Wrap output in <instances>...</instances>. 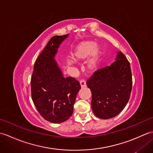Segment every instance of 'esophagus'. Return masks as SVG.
I'll use <instances>...</instances> for the list:
<instances>
[{"label":"esophagus","instance_id":"1","mask_svg":"<svg viewBox=\"0 0 153 153\" xmlns=\"http://www.w3.org/2000/svg\"><path fill=\"white\" fill-rule=\"evenodd\" d=\"M80 84H81V86H82V87H86V82H85V80L84 79H81Z\"/></svg>","mask_w":153,"mask_h":153}]
</instances>
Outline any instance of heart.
Wrapping results in <instances>:
<instances>
[{
    "label": "heart",
    "mask_w": 153,
    "mask_h": 153,
    "mask_svg": "<svg viewBox=\"0 0 153 153\" xmlns=\"http://www.w3.org/2000/svg\"><path fill=\"white\" fill-rule=\"evenodd\" d=\"M97 51V45L95 42L86 41L80 43L77 45L75 49L73 56L74 59L77 60H82L86 58L91 56L92 55L95 54ZM97 56H95L89 62V67L94 68L96 66L97 63ZM66 63L69 66H72L75 64V61L73 59H68Z\"/></svg>",
    "instance_id": "obj_1"
}]
</instances>
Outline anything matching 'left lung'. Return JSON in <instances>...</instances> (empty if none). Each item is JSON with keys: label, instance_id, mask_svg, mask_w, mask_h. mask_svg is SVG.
Returning a JSON list of instances; mask_svg holds the SVG:
<instances>
[{"label": "left lung", "instance_id": "1", "mask_svg": "<svg viewBox=\"0 0 153 153\" xmlns=\"http://www.w3.org/2000/svg\"><path fill=\"white\" fill-rule=\"evenodd\" d=\"M132 83L130 63L120 51L114 62L95 71L87 81L95 115L109 119L121 112L130 97Z\"/></svg>", "mask_w": 153, "mask_h": 153}]
</instances>
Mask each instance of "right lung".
I'll list each match as a JSON object with an SVG mask.
<instances>
[{
  "mask_svg": "<svg viewBox=\"0 0 153 153\" xmlns=\"http://www.w3.org/2000/svg\"><path fill=\"white\" fill-rule=\"evenodd\" d=\"M56 35L48 42L35 61L31 78L32 100L39 113L47 121L61 123L72 115L78 80L63 77L54 57L60 43L68 37Z\"/></svg>",
  "mask_w": 153,
  "mask_h": 153,
  "instance_id": "add662e5",
  "label": "right lung"
}]
</instances>
